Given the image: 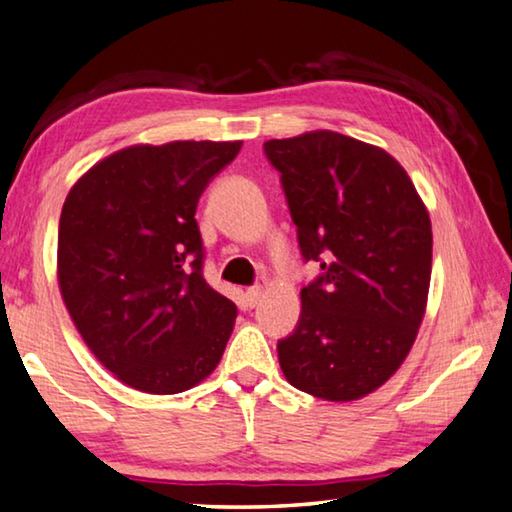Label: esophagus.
<instances>
[{
	"mask_svg": "<svg viewBox=\"0 0 512 512\" xmlns=\"http://www.w3.org/2000/svg\"><path fill=\"white\" fill-rule=\"evenodd\" d=\"M261 297H263V288L261 286H251L245 292V299H247L249 306H256L258 301H261Z\"/></svg>",
	"mask_w": 512,
	"mask_h": 512,
	"instance_id": "obj_1",
	"label": "esophagus"
}]
</instances>
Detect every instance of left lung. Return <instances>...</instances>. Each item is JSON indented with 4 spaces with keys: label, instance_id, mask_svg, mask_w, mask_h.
Instances as JSON below:
<instances>
[{
    "label": "left lung",
    "instance_id": "8db88e82",
    "mask_svg": "<svg viewBox=\"0 0 512 512\" xmlns=\"http://www.w3.org/2000/svg\"><path fill=\"white\" fill-rule=\"evenodd\" d=\"M304 261L299 322L279 340L290 385L326 401L370 395L404 363L431 283V220L383 149L335 131L267 140Z\"/></svg>",
    "mask_w": 512,
    "mask_h": 512
}]
</instances>
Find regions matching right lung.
I'll use <instances>...</instances> for the list:
<instances>
[{
    "label": "right lung",
    "mask_w": 512,
    "mask_h": 512,
    "mask_svg": "<svg viewBox=\"0 0 512 512\" xmlns=\"http://www.w3.org/2000/svg\"><path fill=\"white\" fill-rule=\"evenodd\" d=\"M242 142L177 140L120 149L83 174L58 222V286L108 372L152 395L204 381L236 304L204 279L201 192Z\"/></svg>",
    "instance_id": "right-lung-1"
}]
</instances>
